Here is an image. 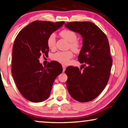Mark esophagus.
Returning a JSON list of instances; mask_svg holds the SVG:
<instances>
[{
  "label": "esophagus",
  "instance_id": "34e87169",
  "mask_svg": "<svg viewBox=\"0 0 128 128\" xmlns=\"http://www.w3.org/2000/svg\"><path fill=\"white\" fill-rule=\"evenodd\" d=\"M62 68H63V72H64L65 71V70H66V67L64 65H62Z\"/></svg>",
  "mask_w": 128,
  "mask_h": 128
}]
</instances>
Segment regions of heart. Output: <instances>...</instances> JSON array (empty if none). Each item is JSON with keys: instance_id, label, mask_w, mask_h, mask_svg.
Wrapping results in <instances>:
<instances>
[{"instance_id": "1", "label": "heart", "mask_w": 128, "mask_h": 128, "mask_svg": "<svg viewBox=\"0 0 128 128\" xmlns=\"http://www.w3.org/2000/svg\"><path fill=\"white\" fill-rule=\"evenodd\" d=\"M60 35L70 43V48L73 50H78L79 45L76 42L77 37L76 33L70 30H64L60 32ZM47 46L50 49L54 50L56 46V35L51 33L47 38ZM73 56L72 51H59L53 55L52 59L62 64H68L69 60Z\"/></svg>"}]
</instances>
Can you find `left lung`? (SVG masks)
<instances>
[{
    "instance_id": "obj_1",
    "label": "left lung",
    "mask_w": 128,
    "mask_h": 128,
    "mask_svg": "<svg viewBox=\"0 0 128 128\" xmlns=\"http://www.w3.org/2000/svg\"><path fill=\"white\" fill-rule=\"evenodd\" d=\"M64 25L82 38L78 60L84 64L81 65L84 69L81 71L78 67L68 66L64 72L68 76V93L80 102L91 101L103 91L110 77L112 60L108 39L103 31L91 22H72Z\"/></svg>"
}]
</instances>
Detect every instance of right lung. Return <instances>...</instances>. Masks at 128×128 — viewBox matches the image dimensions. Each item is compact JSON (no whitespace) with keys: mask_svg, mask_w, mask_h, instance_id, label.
Here are the masks:
<instances>
[{"mask_svg":"<svg viewBox=\"0 0 128 128\" xmlns=\"http://www.w3.org/2000/svg\"><path fill=\"white\" fill-rule=\"evenodd\" d=\"M64 22L34 21L20 31L12 47V73L18 90L24 98L32 102L45 100L62 66L51 61L42 66L38 59L48 55L47 38L62 26Z\"/></svg>","mask_w":128,"mask_h":128,"instance_id":"obj_1","label":"right lung"}]
</instances>
